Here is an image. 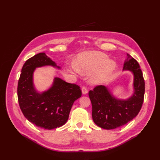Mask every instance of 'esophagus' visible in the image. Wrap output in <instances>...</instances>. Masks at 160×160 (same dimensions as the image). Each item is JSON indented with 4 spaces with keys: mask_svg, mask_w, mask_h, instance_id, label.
<instances>
[{
    "mask_svg": "<svg viewBox=\"0 0 160 160\" xmlns=\"http://www.w3.org/2000/svg\"><path fill=\"white\" fill-rule=\"evenodd\" d=\"M81 90H82V93H83V94H86V93H88V89H87L85 86H83V88H82V89H81Z\"/></svg>",
    "mask_w": 160,
    "mask_h": 160,
    "instance_id": "esophagus-1",
    "label": "esophagus"
}]
</instances>
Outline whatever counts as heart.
Wrapping results in <instances>:
<instances>
[{"label": "heart", "mask_w": 160, "mask_h": 160, "mask_svg": "<svg viewBox=\"0 0 160 160\" xmlns=\"http://www.w3.org/2000/svg\"><path fill=\"white\" fill-rule=\"evenodd\" d=\"M108 57L102 52H89L79 55L76 62V69L81 74H89L97 70L91 77L93 84L103 83L115 68L113 61H108Z\"/></svg>", "instance_id": "1"}]
</instances>
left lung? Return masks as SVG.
I'll return each instance as SVG.
<instances>
[{
  "label": "left lung",
  "mask_w": 160,
  "mask_h": 160,
  "mask_svg": "<svg viewBox=\"0 0 160 160\" xmlns=\"http://www.w3.org/2000/svg\"><path fill=\"white\" fill-rule=\"evenodd\" d=\"M123 70L132 71L134 75L133 95L128 100H118L103 85L89 91L92 104V118L99 127L112 129L122 126L136 117L141 110L145 93V81L138 62L128 53Z\"/></svg>",
  "instance_id": "8db88e82"
}]
</instances>
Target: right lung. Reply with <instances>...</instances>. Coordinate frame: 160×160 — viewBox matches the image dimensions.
Returning a JSON list of instances; mask_svg holds the SVG:
<instances>
[{"instance_id": "add662e5", "label": "right lung", "mask_w": 160, "mask_h": 160, "mask_svg": "<svg viewBox=\"0 0 160 160\" xmlns=\"http://www.w3.org/2000/svg\"><path fill=\"white\" fill-rule=\"evenodd\" d=\"M45 65L56 66L45 52L38 53L27 60L18 79L17 95L24 116L37 127L51 129L67 122L72 104L82 92L79 85L55 78L49 90L41 94L37 93L33 88L32 73L36 67Z\"/></svg>"}]
</instances>
